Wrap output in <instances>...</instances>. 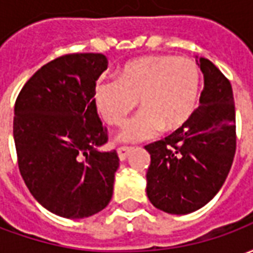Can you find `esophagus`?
Returning <instances> with one entry per match:
<instances>
[{
    "label": "esophagus",
    "mask_w": 253,
    "mask_h": 253,
    "mask_svg": "<svg viewBox=\"0 0 253 253\" xmlns=\"http://www.w3.org/2000/svg\"><path fill=\"white\" fill-rule=\"evenodd\" d=\"M132 148H127V146H122V148L118 149V156H119V160L121 161H125L127 159V156L131 153Z\"/></svg>",
    "instance_id": "obj_1"
}]
</instances>
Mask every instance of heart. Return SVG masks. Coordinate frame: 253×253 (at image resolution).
I'll list each match as a JSON object with an SVG mask.
<instances>
[{"instance_id":"obj_1","label":"heart","mask_w":253,"mask_h":253,"mask_svg":"<svg viewBox=\"0 0 253 253\" xmlns=\"http://www.w3.org/2000/svg\"><path fill=\"white\" fill-rule=\"evenodd\" d=\"M201 86V70L194 61L150 55L125 63L118 81L96 84L93 103L104 122L122 126L138 100L142 110L116 137L119 142L135 143L157 137L161 130H183L195 114Z\"/></svg>"}]
</instances>
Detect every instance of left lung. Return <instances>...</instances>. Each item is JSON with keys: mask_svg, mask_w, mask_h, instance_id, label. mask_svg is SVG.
Listing matches in <instances>:
<instances>
[{"mask_svg": "<svg viewBox=\"0 0 253 253\" xmlns=\"http://www.w3.org/2000/svg\"><path fill=\"white\" fill-rule=\"evenodd\" d=\"M195 58L205 83L199 108L183 130L145 146L149 201L176 215L196 211L217 195L236 153L232 85L214 63Z\"/></svg>", "mask_w": 253, "mask_h": 253, "instance_id": "obj_1", "label": "left lung"}]
</instances>
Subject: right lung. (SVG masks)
Segmentation results:
<instances>
[{
	"label": "right lung",
	"mask_w": 253,
	"mask_h": 253,
	"mask_svg": "<svg viewBox=\"0 0 253 253\" xmlns=\"http://www.w3.org/2000/svg\"><path fill=\"white\" fill-rule=\"evenodd\" d=\"M103 54H69L42 66L14 104L13 138L28 190L59 217L86 218L112 198L119 157L107 142L93 88L107 69Z\"/></svg>",
	"instance_id": "add662e5"
}]
</instances>
